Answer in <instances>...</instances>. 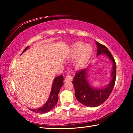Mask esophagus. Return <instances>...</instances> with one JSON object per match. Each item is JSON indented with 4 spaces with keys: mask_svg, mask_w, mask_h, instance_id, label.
Here are the masks:
<instances>
[{
    "mask_svg": "<svg viewBox=\"0 0 133 133\" xmlns=\"http://www.w3.org/2000/svg\"><path fill=\"white\" fill-rule=\"evenodd\" d=\"M72 81V77H71V75H67L66 76V77L65 78V79H64L65 82H70Z\"/></svg>",
    "mask_w": 133,
    "mask_h": 133,
    "instance_id": "34e87169",
    "label": "esophagus"
}]
</instances>
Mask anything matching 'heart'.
<instances>
[{"label": "heart", "instance_id": "1", "mask_svg": "<svg viewBox=\"0 0 133 133\" xmlns=\"http://www.w3.org/2000/svg\"><path fill=\"white\" fill-rule=\"evenodd\" d=\"M92 54V48L89 44H84L82 42H77L70 49L69 58L76 57L74 66L76 69H81L85 66Z\"/></svg>", "mask_w": 133, "mask_h": 133}]
</instances>
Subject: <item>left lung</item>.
Masks as SVG:
<instances>
[{
    "label": "left lung",
    "instance_id": "8db88e82",
    "mask_svg": "<svg viewBox=\"0 0 133 133\" xmlns=\"http://www.w3.org/2000/svg\"><path fill=\"white\" fill-rule=\"evenodd\" d=\"M97 46V56L106 55L112 63L111 79L104 87L95 88L92 86L88 79L89 66L87 68L76 72L72 83L75 89V95L81 103L88 107H97L101 105L109 98L112 91L116 79V63L113 56L108 49L96 41Z\"/></svg>",
    "mask_w": 133,
    "mask_h": 133
}]
</instances>
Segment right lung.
<instances>
[{
	"label": "right lung",
	"instance_id": "right-lung-1",
	"mask_svg": "<svg viewBox=\"0 0 133 133\" xmlns=\"http://www.w3.org/2000/svg\"><path fill=\"white\" fill-rule=\"evenodd\" d=\"M29 46L27 47L25 49L23 52H22V54L24 51L29 49ZM63 85V77L62 75H60L59 77H56L54 79L52 86L50 94L49 96V98L48 99L47 102L45 103L42 107H39V108L33 109H30L31 111L35 112L36 113H40V114H44L46 112L50 111L54 107L56 104L57 103L58 101V94L60 91V89L61 87Z\"/></svg>",
	"mask_w": 133,
	"mask_h": 133
}]
</instances>
